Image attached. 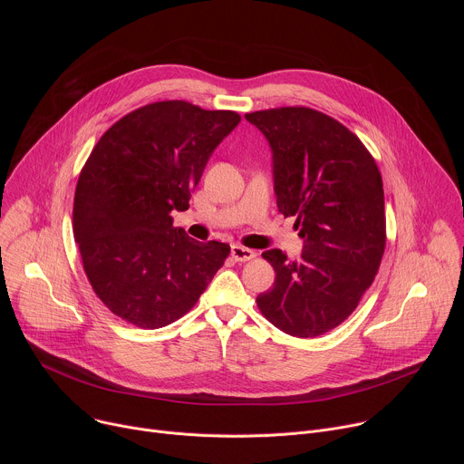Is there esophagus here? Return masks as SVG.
Returning a JSON list of instances; mask_svg holds the SVG:
<instances>
[{"mask_svg": "<svg viewBox=\"0 0 464 464\" xmlns=\"http://www.w3.org/2000/svg\"><path fill=\"white\" fill-rule=\"evenodd\" d=\"M256 253L249 247H244L240 244H233L231 246V256L237 260V262H246V260H251Z\"/></svg>", "mask_w": 464, "mask_h": 464, "instance_id": "1", "label": "esophagus"}]
</instances>
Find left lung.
I'll use <instances>...</instances> for the list:
<instances>
[{
    "instance_id": "8db88e82",
    "label": "left lung",
    "mask_w": 464,
    "mask_h": 464,
    "mask_svg": "<svg viewBox=\"0 0 464 464\" xmlns=\"http://www.w3.org/2000/svg\"><path fill=\"white\" fill-rule=\"evenodd\" d=\"M272 150L277 208L295 217L299 260L281 249L262 256L272 290L256 304L272 324L315 338L343 323L374 281L385 247L382 176L362 141L336 119L310 108L246 113Z\"/></svg>"
}]
</instances>
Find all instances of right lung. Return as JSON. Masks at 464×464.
<instances>
[{
    "mask_svg": "<svg viewBox=\"0 0 464 464\" xmlns=\"http://www.w3.org/2000/svg\"><path fill=\"white\" fill-rule=\"evenodd\" d=\"M240 122L185 101L147 104L95 145L77 183L73 235L99 299L124 321L161 328L187 314L229 246L174 227L215 149Z\"/></svg>",
    "mask_w": 464,
    "mask_h": 464,
    "instance_id": "obj_1",
    "label": "right lung"
}]
</instances>
